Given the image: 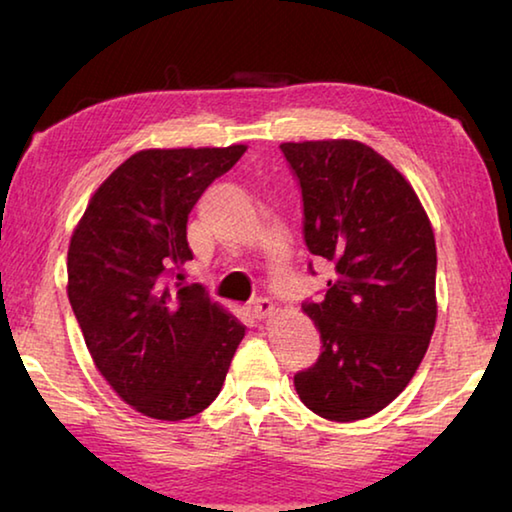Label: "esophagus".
Segmentation results:
<instances>
[{
	"label": "esophagus",
	"mask_w": 512,
	"mask_h": 512,
	"mask_svg": "<svg viewBox=\"0 0 512 512\" xmlns=\"http://www.w3.org/2000/svg\"><path fill=\"white\" fill-rule=\"evenodd\" d=\"M275 311V305L268 298H257L255 302H253V316L257 318V320H264V318H268Z\"/></svg>",
	"instance_id": "34e87169"
}]
</instances>
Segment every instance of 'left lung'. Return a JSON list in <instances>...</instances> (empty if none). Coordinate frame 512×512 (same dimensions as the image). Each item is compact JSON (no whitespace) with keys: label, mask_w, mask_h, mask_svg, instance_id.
<instances>
[{"label":"left lung","mask_w":512,"mask_h":512,"mask_svg":"<svg viewBox=\"0 0 512 512\" xmlns=\"http://www.w3.org/2000/svg\"><path fill=\"white\" fill-rule=\"evenodd\" d=\"M280 149L302 192L309 253L334 266L323 300L302 302L323 352L293 375V386L320 418H370L404 391L429 348L436 325L431 223L402 173L366 144Z\"/></svg>","instance_id":"left-lung-1"}]
</instances>
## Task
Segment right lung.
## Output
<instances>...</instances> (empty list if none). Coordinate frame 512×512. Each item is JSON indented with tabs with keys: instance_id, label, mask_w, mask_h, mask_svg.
<instances>
[{
	"instance_id": "add662e5",
	"label": "right lung",
	"mask_w": 512,
	"mask_h": 512,
	"mask_svg": "<svg viewBox=\"0 0 512 512\" xmlns=\"http://www.w3.org/2000/svg\"><path fill=\"white\" fill-rule=\"evenodd\" d=\"M244 153L232 144L131 155L94 192L69 241L67 296L94 366L149 418L207 409L246 334L201 284L171 287L194 259L189 212Z\"/></svg>"
}]
</instances>
